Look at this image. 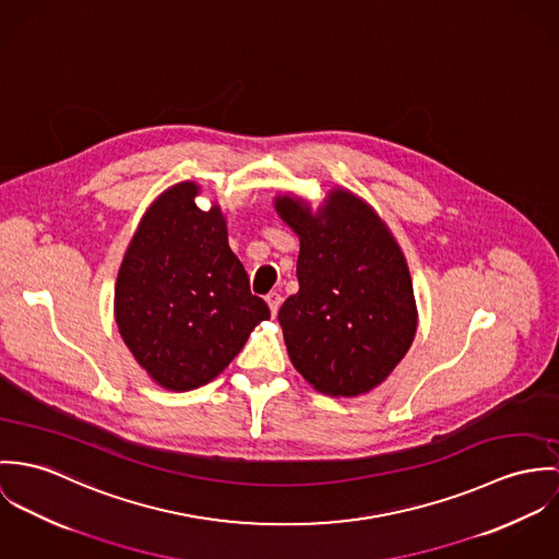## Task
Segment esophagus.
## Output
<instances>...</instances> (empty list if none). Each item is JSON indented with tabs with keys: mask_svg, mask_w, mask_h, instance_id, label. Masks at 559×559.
<instances>
[{
	"mask_svg": "<svg viewBox=\"0 0 559 559\" xmlns=\"http://www.w3.org/2000/svg\"><path fill=\"white\" fill-rule=\"evenodd\" d=\"M265 302H267V307H270L272 317H276V312H278V309H281V302H283V298H281V294H276V292H270V294L265 296Z\"/></svg>",
	"mask_w": 559,
	"mask_h": 559,
	"instance_id": "obj_1",
	"label": "esophagus"
}]
</instances>
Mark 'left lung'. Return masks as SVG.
<instances>
[{
    "label": "left lung",
    "instance_id": "obj_1",
    "mask_svg": "<svg viewBox=\"0 0 559 559\" xmlns=\"http://www.w3.org/2000/svg\"><path fill=\"white\" fill-rule=\"evenodd\" d=\"M274 207L300 238V289L278 310L296 371L328 396L371 392L405 358L418 328L403 250L347 188H332L317 210L294 194H276Z\"/></svg>",
    "mask_w": 559,
    "mask_h": 559
}]
</instances>
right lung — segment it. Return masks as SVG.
<instances>
[{
  "label": "right lung",
  "mask_w": 559,
  "mask_h": 559,
  "mask_svg": "<svg viewBox=\"0 0 559 559\" xmlns=\"http://www.w3.org/2000/svg\"><path fill=\"white\" fill-rule=\"evenodd\" d=\"M199 185L167 188L145 210L124 252L114 312L126 347L160 388L205 385L242 352L267 305L229 249L218 203L201 210Z\"/></svg>",
  "instance_id": "right-lung-1"
}]
</instances>
